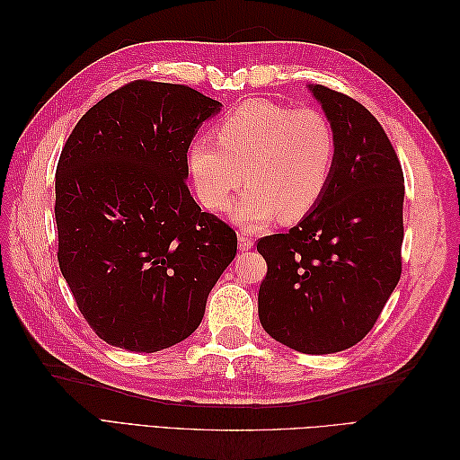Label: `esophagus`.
Masks as SVG:
<instances>
[{
	"label": "esophagus",
	"mask_w": 460,
	"mask_h": 460,
	"mask_svg": "<svg viewBox=\"0 0 460 460\" xmlns=\"http://www.w3.org/2000/svg\"><path fill=\"white\" fill-rule=\"evenodd\" d=\"M238 240H240V249H242V252H249V249H253V245H255L253 235L247 234V232H242L238 235Z\"/></svg>",
	"instance_id": "34e87169"
}]
</instances>
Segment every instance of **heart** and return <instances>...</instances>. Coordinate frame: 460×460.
<instances>
[{"label":"heart","mask_w":460,"mask_h":460,"mask_svg":"<svg viewBox=\"0 0 460 460\" xmlns=\"http://www.w3.org/2000/svg\"><path fill=\"white\" fill-rule=\"evenodd\" d=\"M215 136L193 140L188 153L198 198L211 211H225L243 180L249 188L234 201L232 217L245 228L276 215L301 220L324 198L338 140L323 111L252 100L230 111Z\"/></svg>","instance_id":"heart-1"}]
</instances>
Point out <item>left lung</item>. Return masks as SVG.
I'll return each instance as SVG.
<instances>
[{"instance_id": "left-lung-1", "label": "left lung", "mask_w": 460, "mask_h": 460, "mask_svg": "<svg viewBox=\"0 0 460 460\" xmlns=\"http://www.w3.org/2000/svg\"><path fill=\"white\" fill-rule=\"evenodd\" d=\"M311 90L336 132V166L297 226L257 242L269 267L259 318L276 341L326 355L363 340L399 282L405 178L365 105L320 84Z\"/></svg>"}]
</instances>
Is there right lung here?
<instances>
[{"label": "right lung", "instance_id": "right-lung-1", "mask_svg": "<svg viewBox=\"0 0 460 460\" xmlns=\"http://www.w3.org/2000/svg\"><path fill=\"white\" fill-rule=\"evenodd\" d=\"M220 103L134 80L82 117L55 172L58 261L76 307L109 345L155 353L191 336L238 235L186 184L188 149Z\"/></svg>", "mask_w": 460, "mask_h": 460}]
</instances>
